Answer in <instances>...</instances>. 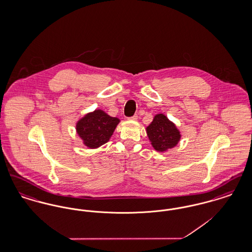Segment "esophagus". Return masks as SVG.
Here are the masks:
<instances>
[{
  "label": "esophagus",
  "instance_id": "obj_1",
  "mask_svg": "<svg viewBox=\"0 0 252 252\" xmlns=\"http://www.w3.org/2000/svg\"><path fill=\"white\" fill-rule=\"evenodd\" d=\"M127 119L130 121H137L138 120V115H133L132 117H129V118H127Z\"/></svg>",
  "mask_w": 252,
  "mask_h": 252
}]
</instances>
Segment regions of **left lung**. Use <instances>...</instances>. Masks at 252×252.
I'll return each mask as SVG.
<instances>
[{"instance_id": "8db88e82", "label": "left lung", "mask_w": 252, "mask_h": 252, "mask_svg": "<svg viewBox=\"0 0 252 252\" xmlns=\"http://www.w3.org/2000/svg\"><path fill=\"white\" fill-rule=\"evenodd\" d=\"M146 134L151 145L158 152H165L175 147L181 138L176 125L163 113L154 116L151 124L146 127Z\"/></svg>"}]
</instances>
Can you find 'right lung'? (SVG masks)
I'll return each mask as SVG.
<instances>
[{
    "label": "right lung",
    "mask_w": 252,
    "mask_h": 252,
    "mask_svg": "<svg viewBox=\"0 0 252 252\" xmlns=\"http://www.w3.org/2000/svg\"><path fill=\"white\" fill-rule=\"evenodd\" d=\"M119 123L120 119L109 116L102 109H95L77 121L75 129L87 147L95 149L108 143Z\"/></svg>",
    "instance_id": "obj_1"
}]
</instances>
